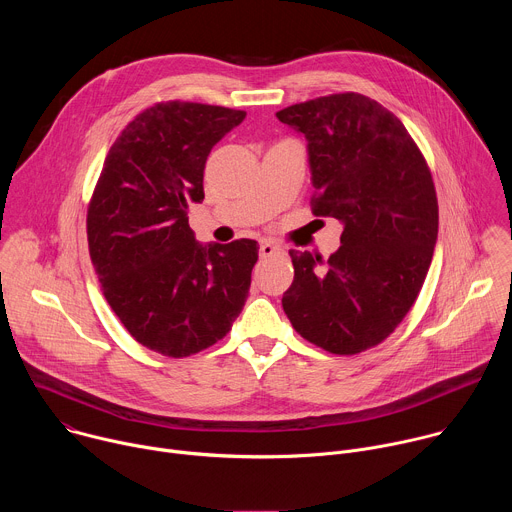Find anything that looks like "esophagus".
I'll return each mask as SVG.
<instances>
[{
  "label": "esophagus",
  "instance_id": "34e87169",
  "mask_svg": "<svg viewBox=\"0 0 512 512\" xmlns=\"http://www.w3.org/2000/svg\"><path fill=\"white\" fill-rule=\"evenodd\" d=\"M279 253H283V249L279 245L271 243V241H263L259 245V255L261 257H273V255H279Z\"/></svg>",
  "mask_w": 512,
  "mask_h": 512
}]
</instances>
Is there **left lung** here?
Listing matches in <instances>:
<instances>
[{
  "instance_id": "left-lung-1",
  "label": "left lung",
  "mask_w": 512,
  "mask_h": 512,
  "mask_svg": "<svg viewBox=\"0 0 512 512\" xmlns=\"http://www.w3.org/2000/svg\"><path fill=\"white\" fill-rule=\"evenodd\" d=\"M275 115L308 141L314 214L344 227L328 261L289 251L294 283L283 312L298 334L332 354L377 346L415 304L433 257L437 196L425 158L405 125L360 93Z\"/></svg>"
}]
</instances>
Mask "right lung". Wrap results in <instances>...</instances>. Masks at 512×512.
Returning a JSON list of instances; mask_svg holds the SVG:
<instances>
[{"label":"right lung","instance_id":"add662e5","mask_svg":"<svg viewBox=\"0 0 512 512\" xmlns=\"http://www.w3.org/2000/svg\"><path fill=\"white\" fill-rule=\"evenodd\" d=\"M245 115L182 101L145 109L111 145L93 192L87 237L105 300L139 344L164 356L225 338L249 296L257 241L202 245L188 225L212 145Z\"/></svg>","mask_w":512,"mask_h":512}]
</instances>
